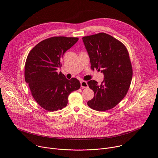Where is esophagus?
Masks as SVG:
<instances>
[{
    "label": "esophagus",
    "mask_w": 158,
    "mask_h": 158,
    "mask_svg": "<svg viewBox=\"0 0 158 158\" xmlns=\"http://www.w3.org/2000/svg\"><path fill=\"white\" fill-rule=\"evenodd\" d=\"M81 85L82 88H87L88 87V84L86 81H81Z\"/></svg>",
    "instance_id": "esophagus-1"
}]
</instances>
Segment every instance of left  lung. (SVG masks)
Instances as JSON below:
<instances>
[{
  "mask_svg": "<svg viewBox=\"0 0 158 158\" xmlns=\"http://www.w3.org/2000/svg\"><path fill=\"white\" fill-rule=\"evenodd\" d=\"M82 40L91 68L104 75L100 85L94 80L87 82L94 92L87 105L98 111L110 110L124 98L131 83L132 68L127 50L120 41L104 32L84 37Z\"/></svg>",
  "mask_w": 158,
  "mask_h": 158,
  "instance_id": "obj_1",
  "label": "left lung"
}]
</instances>
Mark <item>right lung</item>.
I'll return each mask as SVG.
<instances>
[{
	"label": "right lung",
	"instance_id": "add662e5",
	"mask_svg": "<svg viewBox=\"0 0 158 158\" xmlns=\"http://www.w3.org/2000/svg\"><path fill=\"white\" fill-rule=\"evenodd\" d=\"M77 37H53L37 44L29 53L24 77L36 102L48 111L66 106L71 92L81 87L79 80H68L61 72V59L78 40Z\"/></svg>",
	"mask_w": 158,
	"mask_h": 158
}]
</instances>
